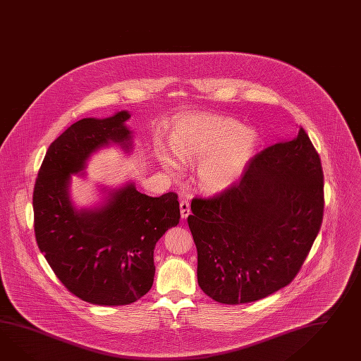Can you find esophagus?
<instances>
[{"label": "esophagus", "mask_w": 361, "mask_h": 361, "mask_svg": "<svg viewBox=\"0 0 361 361\" xmlns=\"http://www.w3.org/2000/svg\"><path fill=\"white\" fill-rule=\"evenodd\" d=\"M180 212H181V218L183 219H186L188 216H189V214H190V204L188 201H181L180 202Z\"/></svg>", "instance_id": "esophagus-1"}]
</instances>
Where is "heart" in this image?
<instances>
[{
	"mask_svg": "<svg viewBox=\"0 0 361 361\" xmlns=\"http://www.w3.org/2000/svg\"><path fill=\"white\" fill-rule=\"evenodd\" d=\"M172 149L155 143V155L168 175H178L184 163H195L200 188L218 193L235 184L244 173L259 145V133L229 117L186 116L171 134Z\"/></svg>",
	"mask_w": 361,
	"mask_h": 361,
	"instance_id": "heart-1",
	"label": "heart"
}]
</instances>
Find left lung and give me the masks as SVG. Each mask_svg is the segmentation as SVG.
<instances>
[{"mask_svg": "<svg viewBox=\"0 0 361 361\" xmlns=\"http://www.w3.org/2000/svg\"><path fill=\"white\" fill-rule=\"evenodd\" d=\"M192 212L197 278L207 296L236 305L290 284L324 216V172L308 134L301 128L261 151L238 183L212 198H194Z\"/></svg>", "mask_w": 361, "mask_h": 361, "instance_id": "obj_1", "label": "left lung"}]
</instances>
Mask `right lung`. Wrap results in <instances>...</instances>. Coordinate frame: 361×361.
<instances>
[{"instance_id":"1","label":"right lung","mask_w":361,"mask_h":361,"mask_svg":"<svg viewBox=\"0 0 361 361\" xmlns=\"http://www.w3.org/2000/svg\"><path fill=\"white\" fill-rule=\"evenodd\" d=\"M128 111L106 118L86 117L51 143L36 178L32 206L40 252L62 284L95 305H128L154 283V249L166 231L180 221L177 194L149 197L132 180L108 189L102 201L77 207L71 200V175L85 177L99 149H133Z\"/></svg>"}]
</instances>
